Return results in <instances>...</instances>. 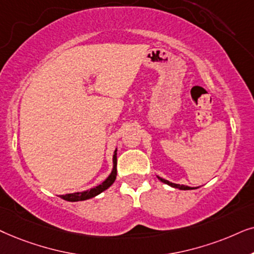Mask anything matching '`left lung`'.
<instances>
[{"label":"left lung","mask_w":254,"mask_h":254,"mask_svg":"<svg viewBox=\"0 0 254 254\" xmlns=\"http://www.w3.org/2000/svg\"><path fill=\"white\" fill-rule=\"evenodd\" d=\"M157 178H158L159 180H160L161 182H164V184H166V185H168V186H171V187H173V188L181 189V190H189V189H194V188H191V187H188V186L173 184V182H170L168 180H165V179H162V178H160V177H158V175H157Z\"/></svg>","instance_id":"left-lung-1"}]
</instances>
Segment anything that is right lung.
<instances>
[{
	"label": "right lung",
	"mask_w": 254,
	"mask_h": 254,
	"mask_svg": "<svg viewBox=\"0 0 254 254\" xmlns=\"http://www.w3.org/2000/svg\"><path fill=\"white\" fill-rule=\"evenodd\" d=\"M116 166H117V148L115 150L114 155H113V170H111V173L109 174V177H108L102 184L84 191H76V192H70V194H66V195H60V197H62L63 200L68 201V202L84 201V200H89V198L92 197H95V196H97L102 191L106 190V189L109 188L110 186L114 184L115 180H116V177H117Z\"/></svg>",
	"instance_id": "right-lung-1"
}]
</instances>
